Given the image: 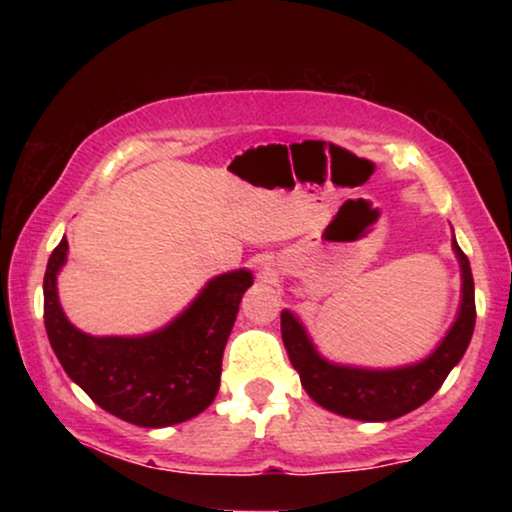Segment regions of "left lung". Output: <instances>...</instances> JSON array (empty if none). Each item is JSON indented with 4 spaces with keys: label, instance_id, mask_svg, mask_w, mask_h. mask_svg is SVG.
<instances>
[{
    "label": "left lung",
    "instance_id": "obj_1",
    "mask_svg": "<svg viewBox=\"0 0 512 512\" xmlns=\"http://www.w3.org/2000/svg\"><path fill=\"white\" fill-rule=\"evenodd\" d=\"M461 263L459 317L429 359L396 370H363L333 366L312 347L305 328L291 312H282V340L286 354L298 370L300 382L312 401L335 415L361 422H389L424 405L440 389L450 370L464 356L475 328V289L471 265L457 242H452Z\"/></svg>",
    "mask_w": 512,
    "mask_h": 512
}]
</instances>
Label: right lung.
Masks as SVG:
<instances>
[{"label": "right lung", "instance_id": "right-lung-1", "mask_svg": "<svg viewBox=\"0 0 512 512\" xmlns=\"http://www.w3.org/2000/svg\"><path fill=\"white\" fill-rule=\"evenodd\" d=\"M62 237L44 275V324L65 373L123 422L160 429L212 405L221 361L244 291L254 277L235 270L209 282L193 305L163 331L144 338H93L69 324L55 279L67 261Z\"/></svg>", "mask_w": 512, "mask_h": 512}]
</instances>
